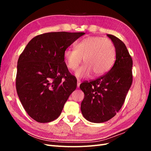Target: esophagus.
<instances>
[{
    "label": "esophagus",
    "mask_w": 151,
    "mask_h": 151,
    "mask_svg": "<svg viewBox=\"0 0 151 151\" xmlns=\"http://www.w3.org/2000/svg\"><path fill=\"white\" fill-rule=\"evenodd\" d=\"M80 84H81V81L79 79H77V88H79L80 86Z\"/></svg>",
    "instance_id": "obj_1"
}]
</instances>
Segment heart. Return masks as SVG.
<instances>
[{
  "instance_id": "heart-1",
  "label": "heart",
  "mask_w": 151,
  "mask_h": 151,
  "mask_svg": "<svg viewBox=\"0 0 151 151\" xmlns=\"http://www.w3.org/2000/svg\"><path fill=\"white\" fill-rule=\"evenodd\" d=\"M116 50L111 40L101 36H89L77 43L75 48H67L64 58L67 67L76 70L83 58L84 64L76 72L77 77L83 78L94 73L101 76L109 70L115 60Z\"/></svg>"
}]
</instances>
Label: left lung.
<instances>
[{
  "label": "left lung",
  "mask_w": 151,
  "mask_h": 151,
  "mask_svg": "<svg viewBox=\"0 0 151 151\" xmlns=\"http://www.w3.org/2000/svg\"><path fill=\"white\" fill-rule=\"evenodd\" d=\"M116 50V60L106 74L99 78L81 84L84 93L81 112L87 120L93 123L108 121L119 111L125 102L133 80V61L122 40L111 35Z\"/></svg>",
  "instance_id": "obj_1"
}]
</instances>
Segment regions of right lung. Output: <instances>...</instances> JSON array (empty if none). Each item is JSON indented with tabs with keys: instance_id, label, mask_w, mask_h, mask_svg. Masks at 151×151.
I'll use <instances>...</instances> for the list:
<instances>
[{
	"instance_id": "1",
	"label": "right lung",
	"mask_w": 151,
	"mask_h": 151,
	"mask_svg": "<svg viewBox=\"0 0 151 151\" xmlns=\"http://www.w3.org/2000/svg\"><path fill=\"white\" fill-rule=\"evenodd\" d=\"M84 33L51 32L35 36L17 61L16 86L22 106L40 123L60 116L77 79L64 61L65 50Z\"/></svg>"
}]
</instances>
